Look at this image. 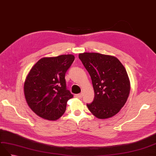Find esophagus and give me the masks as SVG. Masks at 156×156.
I'll return each mask as SVG.
<instances>
[{
    "label": "esophagus",
    "mask_w": 156,
    "mask_h": 156,
    "mask_svg": "<svg viewBox=\"0 0 156 156\" xmlns=\"http://www.w3.org/2000/svg\"><path fill=\"white\" fill-rule=\"evenodd\" d=\"M82 96H83L82 93H80V94H75L74 96H75L76 98H82Z\"/></svg>",
    "instance_id": "obj_1"
}]
</instances>
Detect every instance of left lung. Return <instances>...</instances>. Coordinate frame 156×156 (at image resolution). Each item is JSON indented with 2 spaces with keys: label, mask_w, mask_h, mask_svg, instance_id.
<instances>
[{
  "label": "left lung",
  "mask_w": 156,
  "mask_h": 156,
  "mask_svg": "<svg viewBox=\"0 0 156 156\" xmlns=\"http://www.w3.org/2000/svg\"><path fill=\"white\" fill-rule=\"evenodd\" d=\"M79 58L91 77L94 98L87 107L99 119L118 114L124 106L130 82L124 66L117 58L94 52L79 54Z\"/></svg>",
  "instance_id": "left-lung-1"
}]
</instances>
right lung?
Masks as SVG:
<instances>
[{"label": "right lung", "instance_id": "1", "mask_svg": "<svg viewBox=\"0 0 156 156\" xmlns=\"http://www.w3.org/2000/svg\"><path fill=\"white\" fill-rule=\"evenodd\" d=\"M74 60L72 54L40 59L29 72L24 84L27 102L38 116L56 120L64 114L73 95L66 88L65 74Z\"/></svg>", "mask_w": 156, "mask_h": 156}]
</instances>
